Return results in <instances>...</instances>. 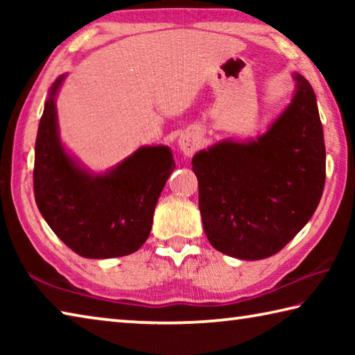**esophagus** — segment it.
Masks as SVG:
<instances>
[{
	"label": "esophagus",
	"mask_w": 355,
	"mask_h": 355,
	"mask_svg": "<svg viewBox=\"0 0 355 355\" xmlns=\"http://www.w3.org/2000/svg\"><path fill=\"white\" fill-rule=\"evenodd\" d=\"M178 146L180 150L186 155L189 156L196 152L197 146H199V136H197L194 131H189V133H184L180 136V141H178Z\"/></svg>",
	"instance_id": "1"
}]
</instances>
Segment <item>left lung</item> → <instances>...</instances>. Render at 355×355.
<instances>
[{
  "label": "left lung",
  "instance_id": "obj_1",
  "mask_svg": "<svg viewBox=\"0 0 355 355\" xmlns=\"http://www.w3.org/2000/svg\"><path fill=\"white\" fill-rule=\"evenodd\" d=\"M266 135L222 142L192 158L208 241L222 254L261 260L302 230L326 183V146L316 95L304 76Z\"/></svg>",
  "mask_w": 355,
  "mask_h": 355
}]
</instances>
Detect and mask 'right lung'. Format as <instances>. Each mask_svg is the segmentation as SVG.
<instances>
[{
	"instance_id": "right-lung-1",
	"label": "right lung",
	"mask_w": 355,
	"mask_h": 355,
	"mask_svg": "<svg viewBox=\"0 0 355 355\" xmlns=\"http://www.w3.org/2000/svg\"><path fill=\"white\" fill-rule=\"evenodd\" d=\"M53 84L40 117L34 156V197L61 241L84 258H112L146 243L161 191L175 169L164 146L142 147L105 175L81 171L58 137Z\"/></svg>"
}]
</instances>
